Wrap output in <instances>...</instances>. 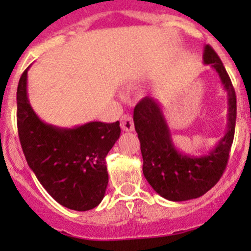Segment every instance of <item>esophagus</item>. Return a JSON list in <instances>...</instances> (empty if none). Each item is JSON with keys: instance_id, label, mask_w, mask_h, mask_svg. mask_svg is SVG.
<instances>
[{"instance_id": "34e87169", "label": "esophagus", "mask_w": 251, "mask_h": 251, "mask_svg": "<svg viewBox=\"0 0 251 251\" xmlns=\"http://www.w3.org/2000/svg\"><path fill=\"white\" fill-rule=\"evenodd\" d=\"M121 128L126 132H131L135 128V125H133V120L130 115H124L121 118Z\"/></svg>"}]
</instances>
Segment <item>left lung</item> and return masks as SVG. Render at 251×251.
I'll list each match as a JSON object with an SVG mask.
<instances>
[{
    "instance_id": "8db88e82",
    "label": "left lung",
    "mask_w": 251,
    "mask_h": 251,
    "mask_svg": "<svg viewBox=\"0 0 251 251\" xmlns=\"http://www.w3.org/2000/svg\"><path fill=\"white\" fill-rule=\"evenodd\" d=\"M203 63L217 73L227 93L226 133L209 153L191 155L177 149L163 105L156 98L144 97L136 105L133 123L141 142L143 175L151 188L171 201L196 199L217 183L226 169L233 143L237 100L233 85L214 50L205 45Z\"/></svg>"
}]
</instances>
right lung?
I'll return each mask as SVG.
<instances>
[{
  "instance_id": "obj_1",
  "label": "right lung",
  "mask_w": 251,
  "mask_h": 251,
  "mask_svg": "<svg viewBox=\"0 0 251 251\" xmlns=\"http://www.w3.org/2000/svg\"><path fill=\"white\" fill-rule=\"evenodd\" d=\"M29 68L17 90L18 133L27 165L60 205L76 211L93 209L104 198L105 156L120 137V123L90 121L70 128L45 123L30 104Z\"/></svg>"
}]
</instances>
